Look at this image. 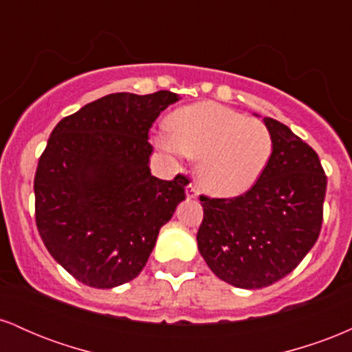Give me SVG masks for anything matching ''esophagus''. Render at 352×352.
<instances>
[{"instance_id": "34e87169", "label": "esophagus", "mask_w": 352, "mask_h": 352, "mask_svg": "<svg viewBox=\"0 0 352 352\" xmlns=\"http://www.w3.org/2000/svg\"><path fill=\"white\" fill-rule=\"evenodd\" d=\"M185 193H187L188 199H197V197H199V188H197L193 184H190L187 190H185Z\"/></svg>"}]
</instances>
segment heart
Returning a JSON list of instances; mask_svg holds the SVG:
<instances>
[{"label": "heart", "instance_id": "heart-1", "mask_svg": "<svg viewBox=\"0 0 352 352\" xmlns=\"http://www.w3.org/2000/svg\"><path fill=\"white\" fill-rule=\"evenodd\" d=\"M170 135L155 139L168 155L199 159V180L217 197H236L256 184L273 152L270 129L217 102L182 107L168 117Z\"/></svg>", "mask_w": 352, "mask_h": 352}]
</instances>
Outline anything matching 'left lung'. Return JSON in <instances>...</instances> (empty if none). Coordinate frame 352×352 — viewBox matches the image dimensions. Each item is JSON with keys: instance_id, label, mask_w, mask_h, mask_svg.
<instances>
[{"instance_id": "1", "label": "left lung", "mask_w": 352, "mask_h": 352, "mask_svg": "<svg viewBox=\"0 0 352 352\" xmlns=\"http://www.w3.org/2000/svg\"><path fill=\"white\" fill-rule=\"evenodd\" d=\"M273 137L265 172L235 199L201 195L199 252L220 280L243 289L273 285L292 273L316 243L326 179L318 153L272 117Z\"/></svg>"}]
</instances>
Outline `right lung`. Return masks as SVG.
Segmentation results:
<instances>
[{"mask_svg": "<svg viewBox=\"0 0 352 352\" xmlns=\"http://www.w3.org/2000/svg\"><path fill=\"white\" fill-rule=\"evenodd\" d=\"M179 99L109 94L51 132L34 177L36 225L51 256L84 285L109 289L139 276L185 200V177L160 180L148 168V131Z\"/></svg>", "mask_w": 352, "mask_h": 352, "instance_id": "add662e5", "label": "right lung"}]
</instances>
